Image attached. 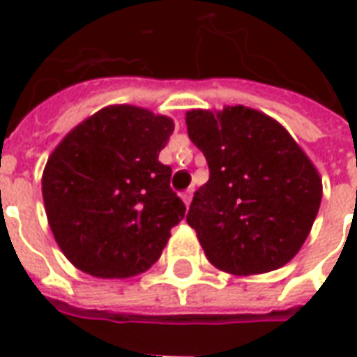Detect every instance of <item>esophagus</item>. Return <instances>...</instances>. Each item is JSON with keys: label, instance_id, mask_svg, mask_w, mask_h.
Listing matches in <instances>:
<instances>
[{"label": "esophagus", "instance_id": "obj_1", "mask_svg": "<svg viewBox=\"0 0 357 357\" xmlns=\"http://www.w3.org/2000/svg\"><path fill=\"white\" fill-rule=\"evenodd\" d=\"M181 199H183V202H185V204H189V202H191V199H193V189H187V191H183V193H181Z\"/></svg>", "mask_w": 357, "mask_h": 357}]
</instances>
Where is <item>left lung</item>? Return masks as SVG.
I'll list each match as a JSON object with an SVG mask.
<instances>
[{
	"label": "left lung",
	"mask_w": 357,
	"mask_h": 357,
	"mask_svg": "<svg viewBox=\"0 0 357 357\" xmlns=\"http://www.w3.org/2000/svg\"><path fill=\"white\" fill-rule=\"evenodd\" d=\"M187 132L208 162L187 224L216 268L252 275L291 262L321 202L319 174L283 126L247 107L187 112Z\"/></svg>",
	"instance_id": "1"
}]
</instances>
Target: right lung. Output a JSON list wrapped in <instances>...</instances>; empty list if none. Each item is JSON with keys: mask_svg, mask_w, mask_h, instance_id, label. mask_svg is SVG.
Listing matches in <instances>:
<instances>
[{"mask_svg": "<svg viewBox=\"0 0 357 357\" xmlns=\"http://www.w3.org/2000/svg\"><path fill=\"white\" fill-rule=\"evenodd\" d=\"M174 122L137 107L99 110L45 164L42 193L55 241L82 271L124 279L160 258L185 204L158 153Z\"/></svg>", "mask_w": 357, "mask_h": 357, "instance_id": "1", "label": "right lung"}]
</instances>
